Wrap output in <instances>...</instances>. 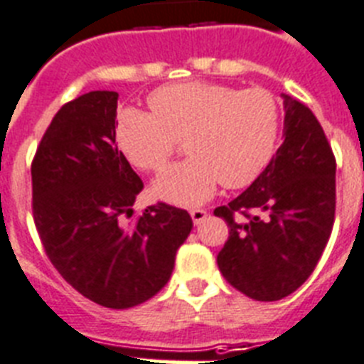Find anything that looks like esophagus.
Segmentation results:
<instances>
[{
    "mask_svg": "<svg viewBox=\"0 0 364 364\" xmlns=\"http://www.w3.org/2000/svg\"><path fill=\"white\" fill-rule=\"evenodd\" d=\"M189 214H191V219H193V223H195V225H200V223H203V221H204V219H206V215H208V212H206V210L197 208V210H191Z\"/></svg>",
    "mask_w": 364,
    "mask_h": 364,
    "instance_id": "esophagus-1",
    "label": "esophagus"
}]
</instances>
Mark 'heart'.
Listing matches in <instances>:
<instances>
[{
  "label": "heart",
  "instance_id": "b5f03b06",
  "mask_svg": "<svg viewBox=\"0 0 364 364\" xmlns=\"http://www.w3.org/2000/svg\"><path fill=\"white\" fill-rule=\"evenodd\" d=\"M152 115L119 111L115 139L132 165L161 171L186 139L188 160L171 165L156 178L158 199L176 206H197L225 188H245L275 154L281 132L277 100L262 89L186 81L156 89L149 96Z\"/></svg>",
  "mask_w": 364,
  "mask_h": 364
}]
</instances>
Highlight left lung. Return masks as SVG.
<instances>
[{
    "label": "left lung",
    "instance_id": "1",
    "mask_svg": "<svg viewBox=\"0 0 364 364\" xmlns=\"http://www.w3.org/2000/svg\"><path fill=\"white\" fill-rule=\"evenodd\" d=\"M283 145L242 195L214 210L229 225L219 272L257 301L296 292L322 257L335 221V156L311 109L283 95Z\"/></svg>",
    "mask_w": 364,
    "mask_h": 364
}]
</instances>
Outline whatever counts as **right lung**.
I'll return each mask as SVG.
<instances>
[{
	"instance_id": "obj_1",
	"label": "right lung",
	"mask_w": 364,
	"mask_h": 364,
	"mask_svg": "<svg viewBox=\"0 0 364 364\" xmlns=\"http://www.w3.org/2000/svg\"><path fill=\"white\" fill-rule=\"evenodd\" d=\"M117 100L91 91L57 111L31 165L33 219L68 284L102 307L130 309L167 284L193 221L158 203L122 225L143 182L115 146Z\"/></svg>"
}]
</instances>
